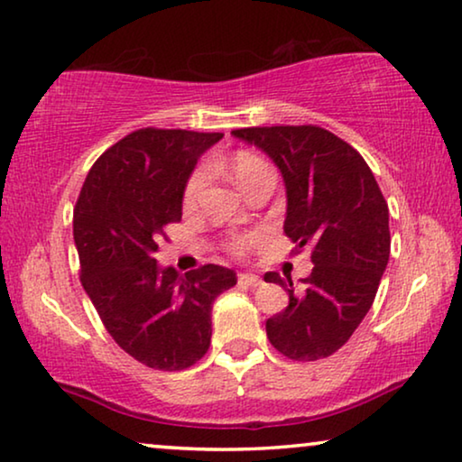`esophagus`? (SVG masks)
<instances>
[{"label":"esophagus","mask_w":462,"mask_h":462,"mask_svg":"<svg viewBox=\"0 0 462 462\" xmlns=\"http://www.w3.org/2000/svg\"><path fill=\"white\" fill-rule=\"evenodd\" d=\"M238 284H245V286H259L261 284V278L254 273H238Z\"/></svg>","instance_id":"1"}]
</instances>
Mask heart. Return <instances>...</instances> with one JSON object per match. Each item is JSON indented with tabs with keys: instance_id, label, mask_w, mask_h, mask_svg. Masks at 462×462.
Returning <instances> with one entry per match:
<instances>
[{
	"instance_id": "b5f03b06",
	"label": "heart",
	"mask_w": 462,
	"mask_h": 462,
	"mask_svg": "<svg viewBox=\"0 0 462 462\" xmlns=\"http://www.w3.org/2000/svg\"><path fill=\"white\" fill-rule=\"evenodd\" d=\"M228 165H230L232 178L236 180V184L243 190L249 187V182H253L259 174L270 171V165L265 163V160H261L257 153H253V151H236V153L230 157ZM205 178H208V171H205L203 168H199L195 174L190 176L187 189H184V203L187 205L195 203L197 195L201 192L203 184H205ZM253 240H254V236H234L230 246L234 253H245L253 245Z\"/></svg>"
}]
</instances>
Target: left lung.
<instances>
[{"mask_svg": "<svg viewBox=\"0 0 462 462\" xmlns=\"http://www.w3.org/2000/svg\"><path fill=\"white\" fill-rule=\"evenodd\" d=\"M278 165L286 187L284 234L311 249L313 272L286 288L288 307L265 321L272 346L292 361L334 355L374 305L390 257L388 203L361 153L319 126L232 130Z\"/></svg>", "mask_w": 462, "mask_h": 462, "instance_id": "left-lung-1", "label": "left lung"}]
</instances>
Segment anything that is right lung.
I'll return each instance as SVG.
<instances>
[{
	"label": "right lung",
	"mask_w": 462,
	"mask_h": 462,
	"mask_svg": "<svg viewBox=\"0 0 462 462\" xmlns=\"http://www.w3.org/2000/svg\"><path fill=\"white\" fill-rule=\"evenodd\" d=\"M222 136L134 130L93 163L74 208L82 286L109 336L151 369L180 371L201 359L213 300L236 284L228 267L180 275L155 259L165 226L180 222L199 157Z\"/></svg>",
	"instance_id": "obj_1"
}]
</instances>
